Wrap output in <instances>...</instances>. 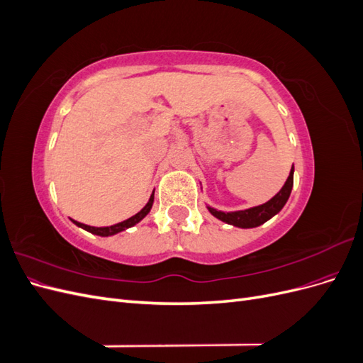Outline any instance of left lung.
Wrapping results in <instances>:
<instances>
[{
    "instance_id": "left-lung-1",
    "label": "left lung",
    "mask_w": 363,
    "mask_h": 363,
    "mask_svg": "<svg viewBox=\"0 0 363 363\" xmlns=\"http://www.w3.org/2000/svg\"><path fill=\"white\" fill-rule=\"evenodd\" d=\"M292 186H294V167L291 169L289 177L284 183L283 188L280 189V192L277 195H274L272 199L257 207H251L247 208V211H239V212H219L216 208L208 207V212H211L213 216H216L218 219H221V221L227 223V224H232L240 228H251V227H257L263 223H267L269 218H272L276 213H279L283 206L286 204L291 191H292Z\"/></svg>"
}]
</instances>
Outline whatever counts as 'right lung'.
<instances>
[{
  "instance_id": "1",
  "label": "right lung",
  "mask_w": 363,
  "mask_h": 363,
  "mask_svg": "<svg viewBox=\"0 0 363 363\" xmlns=\"http://www.w3.org/2000/svg\"><path fill=\"white\" fill-rule=\"evenodd\" d=\"M152 201H155V192L151 194L148 203L145 204V207L142 208L140 212H138L135 216H131V218L125 219V221L118 223V224L111 225V227H91V225H86V224H82V223H77V221H74V219H72V223H74L75 225H79V227L87 230V232H91V233H94V235H98V236H111V235H116V233L123 232V230H125V228H128V227H133L135 224H138V223L140 221V219H144V218L148 215V212L151 211Z\"/></svg>"
}]
</instances>
